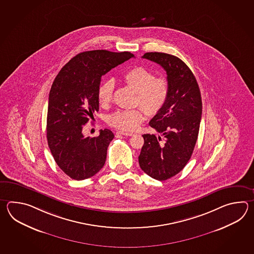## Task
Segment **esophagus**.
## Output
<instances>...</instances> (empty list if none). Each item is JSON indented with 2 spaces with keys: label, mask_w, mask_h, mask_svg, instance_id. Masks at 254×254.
<instances>
[{
  "label": "esophagus",
  "mask_w": 254,
  "mask_h": 254,
  "mask_svg": "<svg viewBox=\"0 0 254 254\" xmlns=\"http://www.w3.org/2000/svg\"><path fill=\"white\" fill-rule=\"evenodd\" d=\"M116 134L124 135V136H132L133 133H132V132H125V131L119 130V131H117V132H116Z\"/></svg>",
  "instance_id": "1"
}]
</instances>
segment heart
I'll return each instance as SVG.
<instances>
[{"instance_id":"b5f03b06","label":"heart","mask_w":254,"mask_h":254,"mask_svg":"<svg viewBox=\"0 0 254 254\" xmlns=\"http://www.w3.org/2000/svg\"><path fill=\"white\" fill-rule=\"evenodd\" d=\"M123 79L127 86L136 92V104L140 105L146 114L151 116L162 111L169 97V83L164 77L154 76L151 70L137 66L126 71ZM114 90V81L102 82L97 90L99 103L102 105L111 103ZM144 111L141 108L117 111L109 116L108 124L122 130L132 131L145 119Z\"/></svg>"}]
</instances>
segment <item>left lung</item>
<instances>
[{
    "label": "left lung",
    "instance_id": "left-lung-1",
    "mask_svg": "<svg viewBox=\"0 0 254 254\" xmlns=\"http://www.w3.org/2000/svg\"><path fill=\"white\" fill-rule=\"evenodd\" d=\"M161 65L167 73L169 97L149 125L161 134H143L139 163L146 174L165 181L180 173L193 152L200 129L202 103L200 88L182 60L164 53L142 56Z\"/></svg>",
    "mask_w": 254,
    "mask_h": 254
}]
</instances>
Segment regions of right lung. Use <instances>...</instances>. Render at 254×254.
Returning a JSON list of instances; mask_svg holds the SVG:
<instances>
[{"label": "right lung", "instance_id": "add662e5", "mask_svg": "<svg viewBox=\"0 0 254 254\" xmlns=\"http://www.w3.org/2000/svg\"><path fill=\"white\" fill-rule=\"evenodd\" d=\"M132 57L129 52H83L70 60L54 79L49 94L47 140L54 161L70 178H90L103 167L114 132L101 129L99 136L90 138L83 136L82 128L99 111L102 76Z\"/></svg>", "mask_w": 254, "mask_h": 254}]
</instances>
